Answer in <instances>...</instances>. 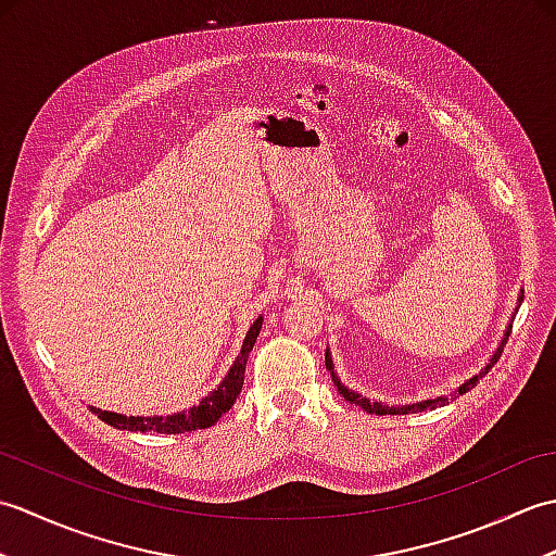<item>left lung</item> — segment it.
I'll list each match as a JSON object with an SVG mask.
<instances>
[{
	"label": "left lung",
	"instance_id": "1",
	"mask_svg": "<svg viewBox=\"0 0 556 556\" xmlns=\"http://www.w3.org/2000/svg\"><path fill=\"white\" fill-rule=\"evenodd\" d=\"M509 334H511V325H509V329H506V334H504V339H502V346L497 349V353H494L492 361L488 363V368L482 370L480 375H476L473 380H468L466 384H460V387H458V394H466V392H470V389H473V387L480 382V377H485V372L492 368V365L502 358V351H504V344H506V339H509ZM325 365H327V370L332 372V380H334V384H337V389H339V394L344 396V399L349 401V404H356V406H361L363 410H368V413H377V416H389V413H392V416H396V413H408V410H413V413H416V410H430V408H437V406H444V404H446V396L428 399V401H420V404H413V406H401V408L382 406V404H372V401H368V399L358 396L356 392H351V389H346L344 384H341V382L337 380V375H334V363H332V356H329V351L325 353Z\"/></svg>",
	"mask_w": 556,
	"mask_h": 556
}]
</instances>
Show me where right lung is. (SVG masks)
Segmentation results:
<instances>
[{
    "mask_svg": "<svg viewBox=\"0 0 556 556\" xmlns=\"http://www.w3.org/2000/svg\"><path fill=\"white\" fill-rule=\"evenodd\" d=\"M260 327H263V317L251 325L243 341L241 356L236 358V363L231 365V370L224 377L222 384L215 389V392L207 394L198 406H193L191 410L184 413H174V416H152V418H138V416H122V413H110V410H100L96 406H90V410L96 413L100 420H104L108 425H114L119 430H128V432H157V434H179V432H193V430H205L212 428L219 418L222 413H227L236 396L241 394L243 387V372H245V363H248V353L253 351L255 339L260 334Z\"/></svg>",
    "mask_w": 556,
    "mask_h": 556,
    "instance_id": "right-lung-1",
    "label": "right lung"
}]
</instances>
